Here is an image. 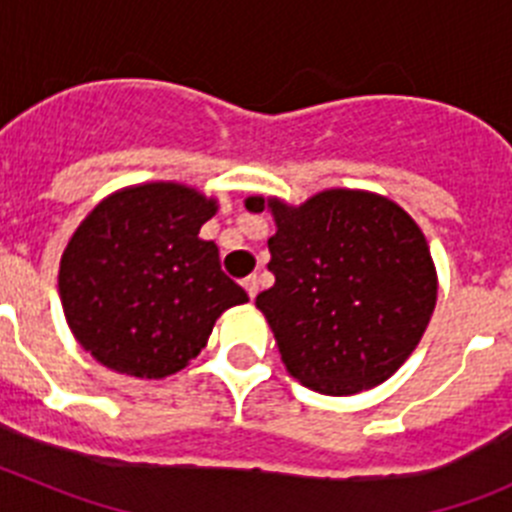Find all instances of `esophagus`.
I'll use <instances>...</instances> for the list:
<instances>
[{
  "mask_svg": "<svg viewBox=\"0 0 512 512\" xmlns=\"http://www.w3.org/2000/svg\"><path fill=\"white\" fill-rule=\"evenodd\" d=\"M241 284H243V289H246L248 297H251V300H253V297H256V295H259V279H256V277H246Z\"/></svg>",
  "mask_w": 512,
  "mask_h": 512,
  "instance_id": "obj_1",
  "label": "esophagus"
}]
</instances>
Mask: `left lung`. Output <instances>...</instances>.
<instances>
[{
    "label": "left lung",
    "mask_w": 512,
    "mask_h": 512,
    "mask_svg": "<svg viewBox=\"0 0 512 512\" xmlns=\"http://www.w3.org/2000/svg\"><path fill=\"white\" fill-rule=\"evenodd\" d=\"M269 210L274 287L256 297L287 372L320 395L372 390L423 338L438 274L423 230L397 202L364 189H323L302 205L248 197Z\"/></svg>",
    "instance_id": "8db88e82"
}]
</instances>
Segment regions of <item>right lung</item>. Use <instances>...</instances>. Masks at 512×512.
<instances>
[{
	"instance_id": "1",
	"label": "right lung",
	"mask_w": 512,
	"mask_h": 512,
	"mask_svg": "<svg viewBox=\"0 0 512 512\" xmlns=\"http://www.w3.org/2000/svg\"><path fill=\"white\" fill-rule=\"evenodd\" d=\"M215 197L179 182L112 192L79 223L58 295L84 351L117 374L164 379L207 346L215 320L248 295L220 269L200 228Z\"/></svg>"
}]
</instances>
